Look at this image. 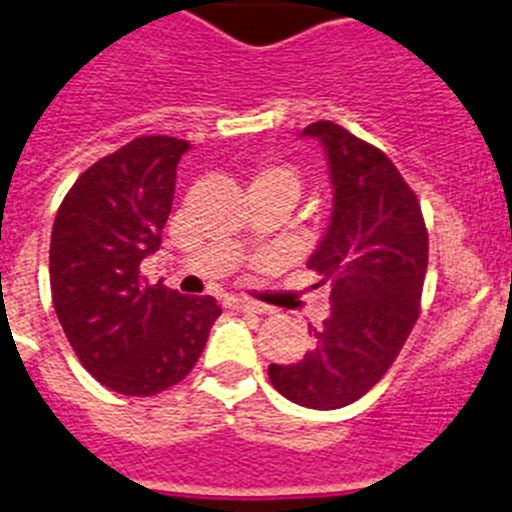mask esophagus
<instances>
[{
  "label": "esophagus",
  "mask_w": 512,
  "mask_h": 512,
  "mask_svg": "<svg viewBox=\"0 0 512 512\" xmlns=\"http://www.w3.org/2000/svg\"><path fill=\"white\" fill-rule=\"evenodd\" d=\"M229 305H232L234 310H240V313H265V308H262L260 303H255V300H247V298H232L229 300Z\"/></svg>",
  "instance_id": "esophagus-1"
}]
</instances>
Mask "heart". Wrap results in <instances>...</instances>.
<instances>
[{
    "instance_id": "heart-1",
    "label": "heart",
    "mask_w": 512,
    "mask_h": 512,
    "mask_svg": "<svg viewBox=\"0 0 512 512\" xmlns=\"http://www.w3.org/2000/svg\"><path fill=\"white\" fill-rule=\"evenodd\" d=\"M303 191V176L295 166L283 161H262L250 176V194H272L283 199L288 207L298 202Z\"/></svg>"
}]
</instances>
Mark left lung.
<instances>
[{
	"instance_id": "left-lung-1",
	"label": "left lung",
	"mask_w": 512,
	"mask_h": 512,
	"mask_svg": "<svg viewBox=\"0 0 512 512\" xmlns=\"http://www.w3.org/2000/svg\"><path fill=\"white\" fill-rule=\"evenodd\" d=\"M303 136L321 138L333 181L326 237L308 260L331 285V315L313 328L298 364H270L272 386L308 409H341L391 369L422 310L429 237L422 207L381 148L333 121Z\"/></svg>"
}]
</instances>
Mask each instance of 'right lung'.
Wrapping results in <instances>:
<instances>
[{"label":"right lung","instance_id":"obj_1","mask_svg":"<svg viewBox=\"0 0 512 512\" xmlns=\"http://www.w3.org/2000/svg\"><path fill=\"white\" fill-rule=\"evenodd\" d=\"M186 148L171 136L133 138L78 176L52 224L57 321L88 374L123 396L179 384L222 313L212 295L189 298L141 275L161 245Z\"/></svg>","mask_w":512,"mask_h":512}]
</instances>
